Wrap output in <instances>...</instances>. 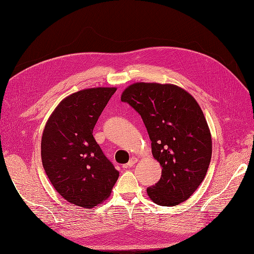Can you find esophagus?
<instances>
[{
  "instance_id": "1",
  "label": "esophagus",
  "mask_w": 254,
  "mask_h": 254,
  "mask_svg": "<svg viewBox=\"0 0 254 254\" xmlns=\"http://www.w3.org/2000/svg\"><path fill=\"white\" fill-rule=\"evenodd\" d=\"M136 162H137V159H136V157L132 156V157H131V159L129 160V162L123 166V167H124V168H130V167H132V166H133Z\"/></svg>"
}]
</instances>
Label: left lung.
<instances>
[{
    "instance_id": "8db88e82",
    "label": "left lung",
    "mask_w": 254,
    "mask_h": 254,
    "mask_svg": "<svg viewBox=\"0 0 254 254\" xmlns=\"http://www.w3.org/2000/svg\"><path fill=\"white\" fill-rule=\"evenodd\" d=\"M142 117L162 177L147 194L157 205L187 200L206 177L212 154L210 129L199 105L173 84L137 82L121 95Z\"/></svg>"
}]
</instances>
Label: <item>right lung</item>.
Here are the masks:
<instances>
[{"mask_svg":"<svg viewBox=\"0 0 254 254\" xmlns=\"http://www.w3.org/2000/svg\"><path fill=\"white\" fill-rule=\"evenodd\" d=\"M116 87L87 88L68 95L52 111L41 142L43 167L67 202L90 209L107 199L119 171L92 135Z\"/></svg>","mask_w":254,"mask_h":254,"instance_id":"right-lung-1","label":"right lung"}]
</instances>
